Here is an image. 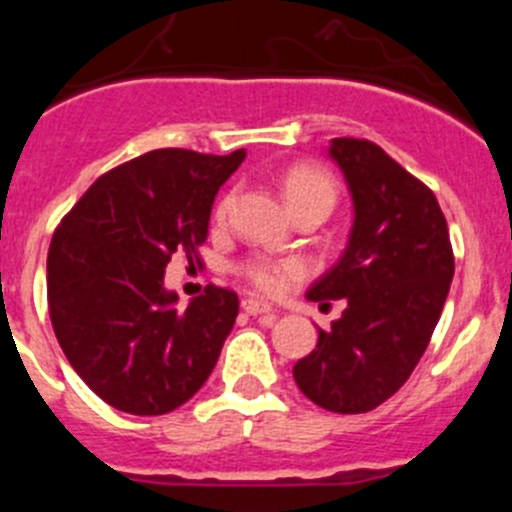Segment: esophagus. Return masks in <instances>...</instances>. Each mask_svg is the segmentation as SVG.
Listing matches in <instances>:
<instances>
[{
    "label": "esophagus",
    "instance_id": "34e87169",
    "mask_svg": "<svg viewBox=\"0 0 512 512\" xmlns=\"http://www.w3.org/2000/svg\"><path fill=\"white\" fill-rule=\"evenodd\" d=\"M242 309H245L247 314H252V317H257V314H270V317H275V309H272L267 302H262V299H255V297L242 299Z\"/></svg>",
    "mask_w": 512,
    "mask_h": 512
}]
</instances>
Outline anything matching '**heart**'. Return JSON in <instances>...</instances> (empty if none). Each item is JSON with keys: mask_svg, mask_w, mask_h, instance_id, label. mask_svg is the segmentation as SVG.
<instances>
[{"mask_svg": "<svg viewBox=\"0 0 512 512\" xmlns=\"http://www.w3.org/2000/svg\"><path fill=\"white\" fill-rule=\"evenodd\" d=\"M285 198L289 208L299 210L307 205H319V208L332 210L334 200H337V185H334L332 175L327 170L317 168V165L299 163L285 173ZM232 205V195H225L220 200L215 218L225 220L227 210ZM242 275L252 282L260 292L277 294L287 285V280L297 277L302 272V265L297 260H270V257H250L242 262Z\"/></svg>", "mask_w": 512, "mask_h": 512, "instance_id": "obj_1", "label": "heart"}]
</instances>
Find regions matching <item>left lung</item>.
Instances as JSON below:
<instances>
[{"instance_id": "obj_1", "label": "left lung", "mask_w": 512, "mask_h": 512, "mask_svg": "<svg viewBox=\"0 0 512 512\" xmlns=\"http://www.w3.org/2000/svg\"><path fill=\"white\" fill-rule=\"evenodd\" d=\"M329 158L347 180L354 223L347 250L307 299L347 307L292 374L322 409L366 414L406 384L426 352L451 289L453 250L436 195L376 143L332 138Z\"/></svg>"}]
</instances>
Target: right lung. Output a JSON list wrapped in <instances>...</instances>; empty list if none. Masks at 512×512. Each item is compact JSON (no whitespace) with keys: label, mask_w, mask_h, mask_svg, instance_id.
I'll use <instances>...</instances> for the list:
<instances>
[{"label":"right lung","mask_w":512,"mask_h":512,"mask_svg":"<svg viewBox=\"0 0 512 512\" xmlns=\"http://www.w3.org/2000/svg\"><path fill=\"white\" fill-rule=\"evenodd\" d=\"M245 148L205 156L160 148L96 180L56 227L46 257L54 334L108 406L160 416L208 381L237 317V294L208 285L180 312L163 277L208 237L220 185Z\"/></svg>","instance_id":"right-lung-1"}]
</instances>
